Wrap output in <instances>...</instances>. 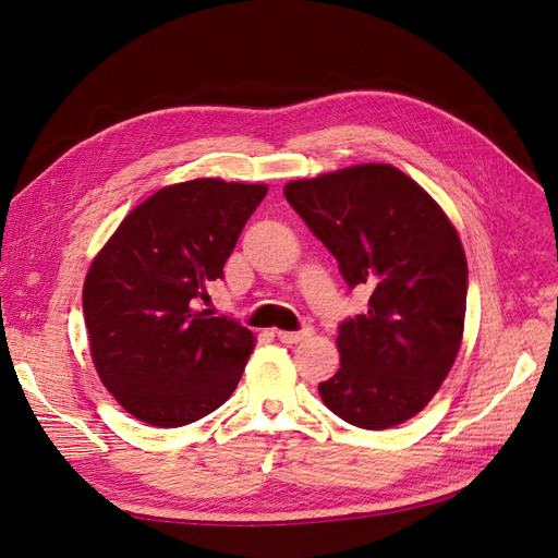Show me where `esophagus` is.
<instances>
[{
	"instance_id": "obj_1",
	"label": "esophagus",
	"mask_w": 558,
	"mask_h": 558,
	"mask_svg": "<svg viewBox=\"0 0 558 558\" xmlns=\"http://www.w3.org/2000/svg\"><path fill=\"white\" fill-rule=\"evenodd\" d=\"M306 337H311V327H304V329H300V331H283V329L277 331V339H279L281 343H300V341H304Z\"/></svg>"
}]
</instances>
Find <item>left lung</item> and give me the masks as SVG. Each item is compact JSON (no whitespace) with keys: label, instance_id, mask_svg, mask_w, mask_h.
Wrapping results in <instances>:
<instances>
[{"label":"left lung","instance_id":"obj_1","mask_svg":"<svg viewBox=\"0 0 558 558\" xmlns=\"http://www.w3.org/2000/svg\"><path fill=\"white\" fill-rule=\"evenodd\" d=\"M368 311L339 325L341 368L323 403L356 428L398 426L430 403L460 350L466 258L458 231L410 175L356 165L283 187Z\"/></svg>","mask_w":558,"mask_h":558}]
</instances>
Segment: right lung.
I'll list each match as a JSON object with an SVG mask.
<instances>
[{"label": "right lung", "mask_w": 558, "mask_h": 558, "mask_svg": "<svg viewBox=\"0 0 558 558\" xmlns=\"http://www.w3.org/2000/svg\"><path fill=\"white\" fill-rule=\"evenodd\" d=\"M265 185L219 178L162 187L132 210L94 258L84 323L102 385L135 418L187 426L225 405L254 350V333L202 308L225 277Z\"/></svg>", "instance_id": "1"}]
</instances>
